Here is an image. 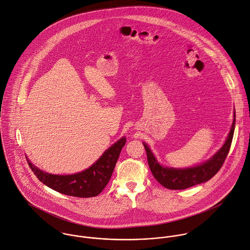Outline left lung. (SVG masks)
I'll return each mask as SVG.
<instances>
[{
	"instance_id": "left-lung-1",
	"label": "left lung",
	"mask_w": 250,
	"mask_h": 250,
	"mask_svg": "<svg viewBox=\"0 0 250 250\" xmlns=\"http://www.w3.org/2000/svg\"><path fill=\"white\" fill-rule=\"evenodd\" d=\"M236 124V112L234 113V121L231 130L223 147L218 150L209 160L199 166L187 169L165 168L158 164L155 157L151 153L149 147L144 144L147 152L148 163L154 179L164 188L169 189H186L193 186L199 185L210 180L222 167L228 152L231 148Z\"/></svg>"
}]
</instances>
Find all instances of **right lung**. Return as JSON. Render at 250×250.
Returning a JSON list of instances; mask_svg holds the SVG:
<instances>
[{
    "label": "right lung",
    "instance_id": "obj_1",
    "mask_svg": "<svg viewBox=\"0 0 250 250\" xmlns=\"http://www.w3.org/2000/svg\"><path fill=\"white\" fill-rule=\"evenodd\" d=\"M125 145L124 137L105 150L90 168L73 175H51L34 166L29 159L27 161L37 178L55 191L69 196L89 198L99 195L107 186Z\"/></svg>",
    "mask_w": 250,
    "mask_h": 250
}]
</instances>
